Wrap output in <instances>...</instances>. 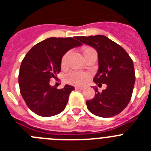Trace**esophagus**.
<instances>
[{"instance_id": "obj_1", "label": "esophagus", "mask_w": 151, "mask_h": 151, "mask_svg": "<svg viewBox=\"0 0 151 151\" xmlns=\"http://www.w3.org/2000/svg\"><path fill=\"white\" fill-rule=\"evenodd\" d=\"M76 88V90H83V89L85 88H84V87H80V86H77V87H76V88Z\"/></svg>"}]
</instances>
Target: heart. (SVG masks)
I'll return each instance as SVG.
<instances>
[{
  "label": "heart",
  "instance_id": "obj_1",
  "mask_svg": "<svg viewBox=\"0 0 151 151\" xmlns=\"http://www.w3.org/2000/svg\"><path fill=\"white\" fill-rule=\"evenodd\" d=\"M93 51H95V50L93 48H91V47H85L83 49V50H82L84 57L88 56L90 53H91ZM69 55V52H66V54H64L62 57V58H61L60 64L63 68L66 66ZM88 78L89 75L88 73L80 71H72L68 73L66 76V77H65L66 82H68L69 83L74 84V85H82L85 82H86V81L88 79Z\"/></svg>",
  "mask_w": 151,
  "mask_h": 151
}]
</instances>
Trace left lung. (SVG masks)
<instances>
[{
  "label": "left lung",
  "instance_id": "8db88e82",
  "mask_svg": "<svg viewBox=\"0 0 151 151\" xmlns=\"http://www.w3.org/2000/svg\"><path fill=\"white\" fill-rule=\"evenodd\" d=\"M78 40L97 51L99 69L94 82L98 85H106L101 93L94 88V97L86 101L88 109L95 116L104 118L120 113L132 95L135 82L132 60L120 45L104 35L79 36Z\"/></svg>",
  "mask_w": 151,
  "mask_h": 151
}]
</instances>
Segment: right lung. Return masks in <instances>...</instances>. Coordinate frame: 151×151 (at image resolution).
<instances>
[{
	"label": "right lung",
	"instance_id": "obj_1",
	"mask_svg": "<svg viewBox=\"0 0 151 151\" xmlns=\"http://www.w3.org/2000/svg\"><path fill=\"white\" fill-rule=\"evenodd\" d=\"M78 37L49 38L35 45L22 60L19 73L21 95L33 113L43 117L55 116L65 109L74 87L50 86L51 78L61 70V58L75 47L81 46Z\"/></svg>",
	"mask_w": 151,
	"mask_h": 151
}]
</instances>
